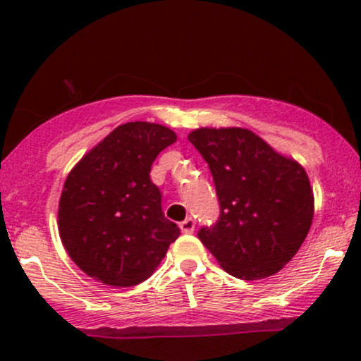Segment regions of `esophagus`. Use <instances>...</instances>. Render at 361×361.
Here are the masks:
<instances>
[{"instance_id":"esophagus-1","label":"esophagus","mask_w":361,"mask_h":361,"mask_svg":"<svg viewBox=\"0 0 361 361\" xmlns=\"http://www.w3.org/2000/svg\"><path fill=\"white\" fill-rule=\"evenodd\" d=\"M180 229H181V233L192 234L195 231V221H193V219L188 217V219H185L183 222H180Z\"/></svg>"}]
</instances>
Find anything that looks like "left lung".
Instances as JSON below:
<instances>
[{"label":"left lung","mask_w":361,"mask_h":361,"mask_svg":"<svg viewBox=\"0 0 361 361\" xmlns=\"http://www.w3.org/2000/svg\"><path fill=\"white\" fill-rule=\"evenodd\" d=\"M188 140L209 163L221 217L198 239L229 275L261 280L295 256L314 217L305 169L241 127H202Z\"/></svg>","instance_id":"obj_1"}]
</instances>
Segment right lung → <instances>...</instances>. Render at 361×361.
Segmentation results:
<instances>
[{
	"instance_id": "obj_1",
	"label": "right lung",
	"mask_w": 361,
	"mask_h": 361,
	"mask_svg": "<svg viewBox=\"0 0 361 361\" xmlns=\"http://www.w3.org/2000/svg\"><path fill=\"white\" fill-rule=\"evenodd\" d=\"M171 128L127 122L81 157L64 181L57 210L62 246L91 279L111 287L147 280L180 229L161 209L149 173Z\"/></svg>"
}]
</instances>
